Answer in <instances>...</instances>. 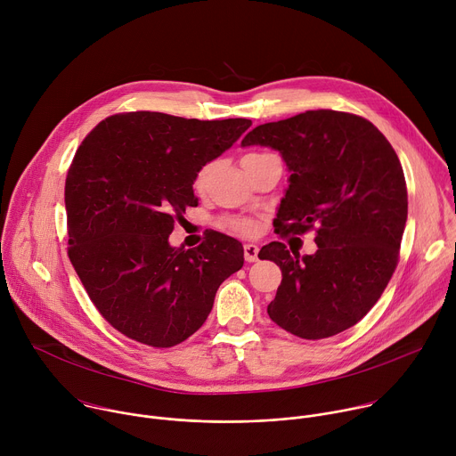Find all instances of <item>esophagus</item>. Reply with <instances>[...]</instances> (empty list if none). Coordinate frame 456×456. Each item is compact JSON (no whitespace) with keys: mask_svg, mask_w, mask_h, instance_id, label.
<instances>
[{"mask_svg":"<svg viewBox=\"0 0 456 456\" xmlns=\"http://www.w3.org/2000/svg\"><path fill=\"white\" fill-rule=\"evenodd\" d=\"M257 245H254V243H245L243 245V256H245V262L247 264H254L256 259H257Z\"/></svg>","mask_w":456,"mask_h":456,"instance_id":"1","label":"esophagus"}]
</instances>
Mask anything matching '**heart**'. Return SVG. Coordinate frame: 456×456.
Segmentation results:
<instances>
[{
  "label": "heart",
  "instance_id": "1",
  "mask_svg": "<svg viewBox=\"0 0 456 456\" xmlns=\"http://www.w3.org/2000/svg\"><path fill=\"white\" fill-rule=\"evenodd\" d=\"M247 157H256V153H252V155H247ZM206 169L200 173V178H199V183H202L204 182V176H206ZM232 225V229H236L238 232H245V234H250V232H254V225L250 224V222H245V220H240V222H232L231 224Z\"/></svg>",
  "mask_w": 456,
  "mask_h": 456
}]
</instances>
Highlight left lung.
Masks as SVG:
<instances>
[{
    "label": "left lung",
    "instance_id": "left-lung-1",
    "mask_svg": "<svg viewBox=\"0 0 456 456\" xmlns=\"http://www.w3.org/2000/svg\"><path fill=\"white\" fill-rule=\"evenodd\" d=\"M241 146L273 148L287 164L278 232L315 229L314 254L299 257L281 241L259 250L283 274L269 317L303 339L348 330L377 303L399 262L408 191L397 153L370 120L334 110L256 126Z\"/></svg>",
    "mask_w": 456,
    "mask_h": 456
}]
</instances>
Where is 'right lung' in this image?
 Listing matches in <instances>:
<instances>
[{"label": "right lung", "mask_w": 456, "mask_h": 456, "mask_svg": "<svg viewBox=\"0 0 456 456\" xmlns=\"http://www.w3.org/2000/svg\"><path fill=\"white\" fill-rule=\"evenodd\" d=\"M159 111L111 115L79 146L64 183L69 256L101 315L129 339L169 348L206 322L218 287L243 267L238 240L209 232L169 245L175 218L197 208L200 169L250 127Z\"/></svg>", "instance_id": "obj_1"}]
</instances>
